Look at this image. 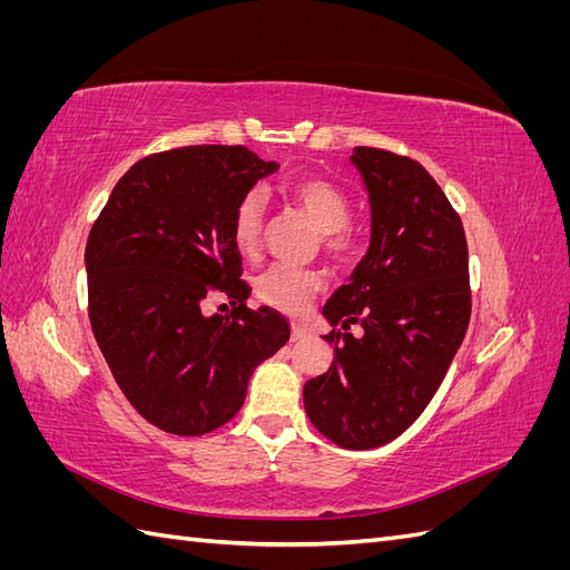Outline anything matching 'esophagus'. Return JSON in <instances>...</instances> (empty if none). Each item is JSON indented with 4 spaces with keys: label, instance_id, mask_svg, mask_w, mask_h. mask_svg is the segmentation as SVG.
Here are the masks:
<instances>
[{
    "label": "esophagus",
    "instance_id": "1",
    "mask_svg": "<svg viewBox=\"0 0 570 570\" xmlns=\"http://www.w3.org/2000/svg\"><path fill=\"white\" fill-rule=\"evenodd\" d=\"M306 337H308L306 327H302V325H292V342H304Z\"/></svg>",
    "mask_w": 570,
    "mask_h": 570
}]
</instances>
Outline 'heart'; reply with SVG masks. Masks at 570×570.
Instances as JSON below:
<instances>
[{"label":"heart","mask_w":570,"mask_h":570,"mask_svg":"<svg viewBox=\"0 0 570 570\" xmlns=\"http://www.w3.org/2000/svg\"><path fill=\"white\" fill-rule=\"evenodd\" d=\"M289 199L314 220L323 235V247L333 256H350L356 249V235L350 230L352 206L337 185L323 178H299L287 187ZM266 197L262 189H249L233 212V243L243 254H254L262 243ZM323 281L316 271L295 266H273L256 281V295L285 314H304Z\"/></svg>","instance_id":"b5f03b06"}]
</instances>
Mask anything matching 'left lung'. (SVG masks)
<instances>
[{"label": "left lung", "mask_w": 570, "mask_h": 570, "mask_svg": "<svg viewBox=\"0 0 570 570\" xmlns=\"http://www.w3.org/2000/svg\"><path fill=\"white\" fill-rule=\"evenodd\" d=\"M366 185L371 245L325 302L335 361L304 385L306 416L344 450L400 438L442 385L471 318L469 245L459 214L409 157L354 147ZM358 322L365 335L354 338Z\"/></svg>", "instance_id": "obj_1"}]
</instances>
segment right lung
<instances>
[{"instance_id": "obj_1", "label": "right lung", "mask_w": 570, "mask_h": 570, "mask_svg": "<svg viewBox=\"0 0 570 570\" xmlns=\"http://www.w3.org/2000/svg\"><path fill=\"white\" fill-rule=\"evenodd\" d=\"M278 170L247 147L159 151L116 183L85 247L92 333L126 400L170 435L226 425L254 368L289 340L268 306H245L233 212ZM214 291L233 304L205 314Z\"/></svg>"}]
</instances>
